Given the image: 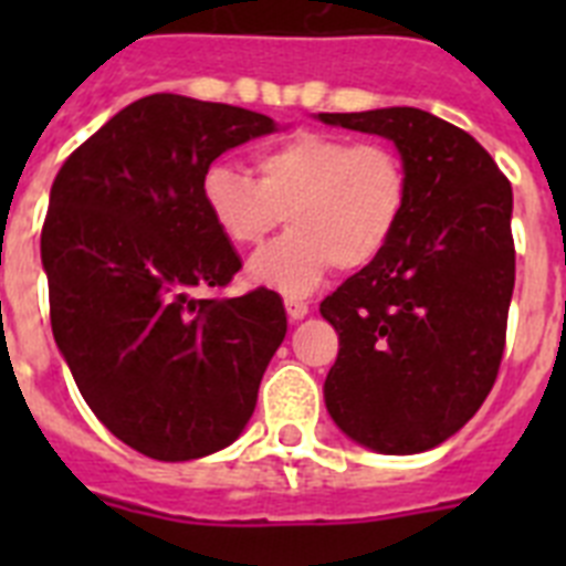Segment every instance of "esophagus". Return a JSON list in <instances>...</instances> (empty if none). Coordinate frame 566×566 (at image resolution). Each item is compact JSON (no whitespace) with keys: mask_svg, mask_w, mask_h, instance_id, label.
Listing matches in <instances>:
<instances>
[{"mask_svg":"<svg viewBox=\"0 0 566 566\" xmlns=\"http://www.w3.org/2000/svg\"><path fill=\"white\" fill-rule=\"evenodd\" d=\"M283 306H286V314L292 323H297V319H303L308 314V303H303V300L297 297H286L283 300Z\"/></svg>","mask_w":566,"mask_h":566,"instance_id":"obj_1","label":"esophagus"}]
</instances>
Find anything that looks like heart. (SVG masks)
Instances as JSON below:
<instances>
[{"label": "heart", "mask_w": 566, "mask_h": 566, "mask_svg": "<svg viewBox=\"0 0 566 566\" xmlns=\"http://www.w3.org/2000/svg\"><path fill=\"white\" fill-rule=\"evenodd\" d=\"M258 181L232 164L203 172L209 218L234 249L260 247L289 221V232L249 260V280L303 297L334 269H365L388 249L408 209V169L388 144L332 133H294L254 155Z\"/></svg>", "instance_id": "obj_1"}]
</instances>
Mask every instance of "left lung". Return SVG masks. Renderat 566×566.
<instances>
[{
  "label": "left lung",
  "mask_w": 566,
  "mask_h": 566,
  "mask_svg": "<svg viewBox=\"0 0 566 566\" xmlns=\"http://www.w3.org/2000/svg\"><path fill=\"white\" fill-rule=\"evenodd\" d=\"M317 118L394 142L411 184L388 249L319 303L339 334L326 408L363 448L431 451L496 382L516 283L513 189L473 135L424 109Z\"/></svg>",
  "instance_id": "obj_1"
}]
</instances>
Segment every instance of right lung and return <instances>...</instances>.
<instances>
[{"label": "right lung", "mask_w": 566, "mask_h": 566, "mask_svg": "<svg viewBox=\"0 0 566 566\" xmlns=\"http://www.w3.org/2000/svg\"><path fill=\"white\" fill-rule=\"evenodd\" d=\"M277 124L155 93L115 113L59 169L42 229L50 326L90 411L158 462L221 451L252 419L286 337L269 289H221L240 258L203 207V172Z\"/></svg>", "instance_id": "right-lung-1"}]
</instances>
